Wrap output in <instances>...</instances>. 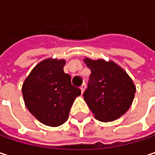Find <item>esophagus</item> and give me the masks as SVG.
<instances>
[{"label": "esophagus", "instance_id": "obj_1", "mask_svg": "<svg viewBox=\"0 0 155 155\" xmlns=\"http://www.w3.org/2000/svg\"><path fill=\"white\" fill-rule=\"evenodd\" d=\"M80 89H81V93H83V92H84V91H85V89H86V84H85V83H83V84L81 86V88H80Z\"/></svg>", "mask_w": 155, "mask_h": 155}]
</instances>
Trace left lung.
I'll return each mask as SVG.
<instances>
[{"label": "left lung", "mask_w": 155, "mask_h": 155, "mask_svg": "<svg viewBox=\"0 0 155 155\" xmlns=\"http://www.w3.org/2000/svg\"><path fill=\"white\" fill-rule=\"evenodd\" d=\"M83 62L91 71L83 99L93 116L101 122L119 118L133 103L137 91L133 80L111 60L85 57Z\"/></svg>", "instance_id": "left-lung-1"}]
</instances>
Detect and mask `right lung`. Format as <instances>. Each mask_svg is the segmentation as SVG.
<instances>
[{
  "instance_id": "add662e5",
  "label": "right lung",
  "mask_w": 155,
  "mask_h": 155,
  "mask_svg": "<svg viewBox=\"0 0 155 155\" xmlns=\"http://www.w3.org/2000/svg\"><path fill=\"white\" fill-rule=\"evenodd\" d=\"M65 63L64 59L47 58L32 69L22 84L27 108L48 127L63 125L81 95V90L72 85L71 76L64 72Z\"/></svg>"
}]
</instances>
